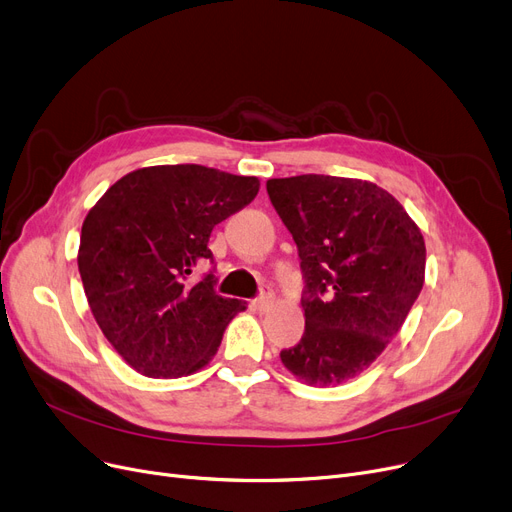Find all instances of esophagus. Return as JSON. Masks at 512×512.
Masks as SVG:
<instances>
[{
  "mask_svg": "<svg viewBox=\"0 0 512 512\" xmlns=\"http://www.w3.org/2000/svg\"><path fill=\"white\" fill-rule=\"evenodd\" d=\"M272 303H274V294L270 290H263L261 297L255 299L251 305H253L255 311H265V309H270Z\"/></svg>",
  "mask_w": 512,
  "mask_h": 512,
  "instance_id": "34e87169",
  "label": "esophagus"
}]
</instances>
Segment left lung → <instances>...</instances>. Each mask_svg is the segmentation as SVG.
I'll return each mask as SVG.
<instances>
[{
    "instance_id": "1",
    "label": "left lung",
    "mask_w": 512,
    "mask_h": 512,
    "mask_svg": "<svg viewBox=\"0 0 512 512\" xmlns=\"http://www.w3.org/2000/svg\"><path fill=\"white\" fill-rule=\"evenodd\" d=\"M267 195L297 242L305 278V334L280 359L307 386H340L405 324L425 280L423 234L369 180L272 178Z\"/></svg>"
}]
</instances>
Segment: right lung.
<instances>
[{
	"label": "right lung",
	"mask_w": 512,
	"mask_h": 512,
	"mask_svg": "<svg viewBox=\"0 0 512 512\" xmlns=\"http://www.w3.org/2000/svg\"><path fill=\"white\" fill-rule=\"evenodd\" d=\"M259 193L255 176L213 168L151 166L122 176L89 209L80 230L78 272L91 313L116 353L147 378H182L218 353L245 301L213 290L211 230Z\"/></svg>",
	"instance_id": "1"
}]
</instances>
